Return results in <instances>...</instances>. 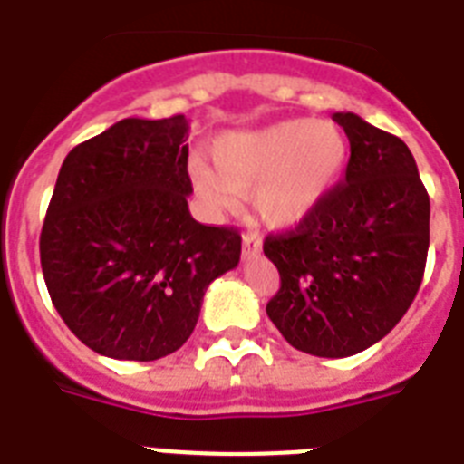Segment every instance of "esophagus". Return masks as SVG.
<instances>
[{
  "mask_svg": "<svg viewBox=\"0 0 464 464\" xmlns=\"http://www.w3.org/2000/svg\"><path fill=\"white\" fill-rule=\"evenodd\" d=\"M241 246H244V256L251 258V256H258L260 248H263V239H260L256 232H246V235L241 237Z\"/></svg>",
  "mask_w": 464,
  "mask_h": 464,
  "instance_id": "obj_1",
  "label": "esophagus"
}]
</instances>
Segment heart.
Returning a JSON list of instances; mask_svg holds the SVG:
<instances>
[{
    "label": "heart",
    "instance_id": "b5f03b06",
    "mask_svg": "<svg viewBox=\"0 0 464 464\" xmlns=\"http://www.w3.org/2000/svg\"><path fill=\"white\" fill-rule=\"evenodd\" d=\"M348 154L339 125L292 118L220 135L210 149L216 170L197 160L194 182L220 208H237L239 194H251L263 223L292 227L334 191Z\"/></svg>",
    "mask_w": 464,
    "mask_h": 464
}]
</instances>
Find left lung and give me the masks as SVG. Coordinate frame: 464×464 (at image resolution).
Listing matches in <instances>:
<instances>
[{"label": "left lung", "instance_id": "1", "mask_svg": "<svg viewBox=\"0 0 464 464\" xmlns=\"http://www.w3.org/2000/svg\"><path fill=\"white\" fill-rule=\"evenodd\" d=\"M351 141L346 178L305 220L270 235L279 270L267 317L317 358H346L384 339L422 285L430 194L403 140L355 113H334Z\"/></svg>", "mask_w": 464, "mask_h": 464}]
</instances>
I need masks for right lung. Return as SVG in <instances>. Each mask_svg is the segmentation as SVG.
Instances as JSON below:
<instances>
[{"instance_id": "add662e5", "label": "right lung", "mask_w": 464, "mask_h": 464, "mask_svg": "<svg viewBox=\"0 0 464 464\" xmlns=\"http://www.w3.org/2000/svg\"><path fill=\"white\" fill-rule=\"evenodd\" d=\"M185 116L125 118L66 156L40 235L53 308L116 361H159L197 327L204 294L237 267L235 227L197 223Z\"/></svg>"}]
</instances>
